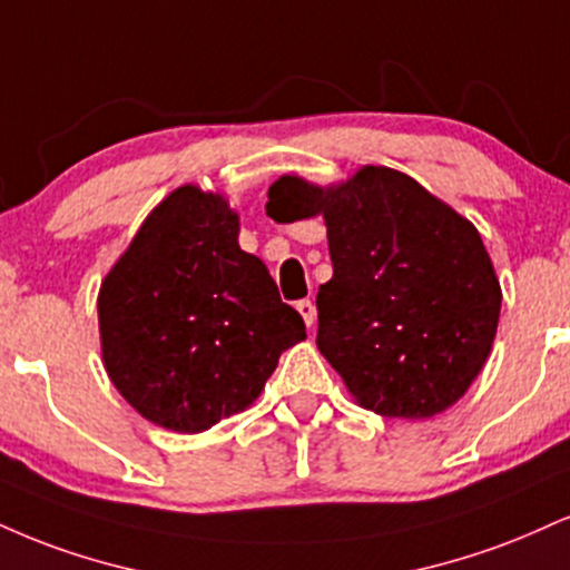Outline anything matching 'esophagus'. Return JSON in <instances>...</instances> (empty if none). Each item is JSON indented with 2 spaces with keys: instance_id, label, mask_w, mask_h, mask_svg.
Wrapping results in <instances>:
<instances>
[{
  "instance_id": "1",
  "label": "esophagus",
  "mask_w": 570,
  "mask_h": 570,
  "mask_svg": "<svg viewBox=\"0 0 570 570\" xmlns=\"http://www.w3.org/2000/svg\"><path fill=\"white\" fill-rule=\"evenodd\" d=\"M297 311H299V315H303V318H305L307 328H313V326H315V305L311 303V299H299Z\"/></svg>"
}]
</instances>
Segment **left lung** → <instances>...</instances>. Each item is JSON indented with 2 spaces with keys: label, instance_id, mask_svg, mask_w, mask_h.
Wrapping results in <instances>:
<instances>
[{
  "label": "left lung",
  "instance_id": "1",
  "mask_svg": "<svg viewBox=\"0 0 570 570\" xmlns=\"http://www.w3.org/2000/svg\"><path fill=\"white\" fill-rule=\"evenodd\" d=\"M265 209L324 215L334 276L315 299V345L358 406L430 420L468 393L502 311L497 271L468 217L374 164L326 188L281 175Z\"/></svg>",
  "mask_w": 570,
  "mask_h": 570
}]
</instances>
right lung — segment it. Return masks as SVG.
I'll return each instance as SVG.
<instances>
[{
  "label": "right lung",
  "instance_id": "add662e5",
  "mask_svg": "<svg viewBox=\"0 0 570 570\" xmlns=\"http://www.w3.org/2000/svg\"><path fill=\"white\" fill-rule=\"evenodd\" d=\"M108 380L137 414L194 435L249 409L303 315L238 246L228 198L194 183L150 209L98 292Z\"/></svg>",
  "mask_w": 570,
  "mask_h": 570
}]
</instances>
